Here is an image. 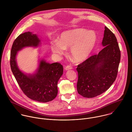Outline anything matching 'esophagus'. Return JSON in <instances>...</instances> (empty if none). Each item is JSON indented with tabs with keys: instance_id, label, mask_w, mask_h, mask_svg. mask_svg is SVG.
Returning <instances> with one entry per match:
<instances>
[{
	"instance_id": "1",
	"label": "esophagus",
	"mask_w": 132,
	"mask_h": 132,
	"mask_svg": "<svg viewBox=\"0 0 132 132\" xmlns=\"http://www.w3.org/2000/svg\"><path fill=\"white\" fill-rule=\"evenodd\" d=\"M72 68V67H71L70 66H67L65 67V70H70V69H71Z\"/></svg>"
}]
</instances>
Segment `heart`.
Here are the masks:
<instances>
[{
    "label": "heart",
    "instance_id": "b5f03b06",
    "mask_svg": "<svg viewBox=\"0 0 132 132\" xmlns=\"http://www.w3.org/2000/svg\"><path fill=\"white\" fill-rule=\"evenodd\" d=\"M98 41L97 33L83 28H76L62 32L59 40H53L50 45L52 52L57 56L62 55L70 47L69 55L78 63L86 60L93 52Z\"/></svg>",
    "mask_w": 132,
    "mask_h": 132
}]
</instances>
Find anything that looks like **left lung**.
<instances>
[{"label":"left lung","mask_w":132,"mask_h":132,"mask_svg":"<svg viewBox=\"0 0 132 132\" xmlns=\"http://www.w3.org/2000/svg\"><path fill=\"white\" fill-rule=\"evenodd\" d=\"M103 49L78 65L77 91L85 98H94L106 91L115 81L121 53L114 34L105 27Z\"/></svg>","instance_id":"left-lung-1"}]
</instances>
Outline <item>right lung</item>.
<instances>
[{"label": "right lung", "instance_id": "right-lung-1", "mask_svg": "<svg viewBox=\"0 0 132 132\" xmlns=\"http://www.w3.org/2000/svg\"><path fill=\"white\" fill-rule=\"evenodd\" d=\"M41 44L36 34L27 32L14 40L11 50V70L19 87L30 99L40 102L53 100L57 94V83L63 73V67L58 63L50 64L44 59L38 60V67L32 73L22 71L18 66V52L26 47L37 48Z\"/></svg>", "mask_w": 132, "mask_h": 132}]
</instances>
